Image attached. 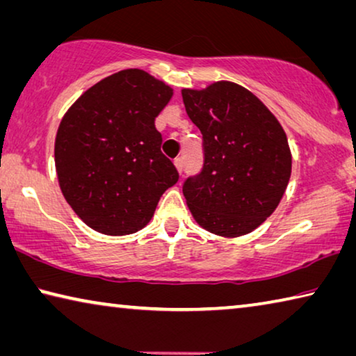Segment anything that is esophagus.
<instances>
[{
    "mask_svg": "<svg viewBox=\"0 0 356 356\" xmlns=\"http://www.w3.org/2000/svg\"><path fill=\"white\" fill-rule=\"evenodd\" d=\"M174 166H176L179 174H182V171H184V158H176V160H174Z\"/></svg>",
    "mask_w": 356,
    "mask_h": 356,
    "instance_id": "esophagus-1",
    "label": "esophagus"
}]
</instances>
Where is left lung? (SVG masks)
<instances>
[{"label":"left lung","mask_w":356,"mask_h":356,"mask_svg":"<svg viewBox=\"0 0 356 356\" xmlns=\"http://www.w3.org/2000/svg\"><path fill=\"white\" fill-rule=\"evenodd\" d=\"M185 111L200 128L204 166L184 184V196L201 228L239 238L275 211L291 176L284 128L250 90L229 81L182 88Z\"/></svg>","instance_id":"obj_1"}]
</instances>
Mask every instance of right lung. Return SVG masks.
I'll list each match as a JSON object with an SVG mask.
<instances>
[{"label":"right lung","instance_id":"1","mask_svg":"<svg viewBox=\"0 0 356 356\" xmlns=\"http://www.w3.org/2000/svg\"><path fill=\"white\" fill-rule=\"evenodd\" d=\"M172 88L138 67L86 90L60 122L55 169L67 204L98 233H136L154 217L160 196L177 182L161 154L155 117Z\"/></svg>","mask_w":356,"mask_h":356}]
</instances>
